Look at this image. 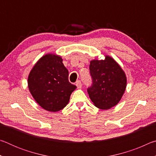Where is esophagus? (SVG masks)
Segmentation results:
<instances>
[{
	"label": "esophagus",
	"mask_w": 156,
	"mask_h": 156,
	"mask_svg": "<svg viewBox=\"0 0 156 156\" xmlns=\"http://www.w3.org/2000/svg\"><path fill=\"white\" fill-rule=\"evenodd\" d=\"M76 87H77L78 89H81L82 86H83V84H82V83H81L80 80H78L77 82H76Z\"/></svg>",
	"instance_id": "34e87169"
}]
</instances>
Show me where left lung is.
Segmentation results:
<instances>
[{
    "label": "left lung",
    "instance_id": "obj_1",
    "mask_svg": "<svg viewBox=\"0 0 156 156\" xmlns=\"http://www.w3.org/2000/svg\"><path fill=\"white\" fill-rule=\"evenodd\" d=\"M89 70L93 83L87 92L95 106L103 110L115 106L126 89L125 72L109 56H105V60H91Z\"/></svg>",
    "mask_w": 156,
    "mask_h": 156
}]
</instances>
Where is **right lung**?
<instances>
[{
  "instance_id": "obj_1",
  "label": "right lung",
  "mask_w": 156,
  "mask_h": 156,
  "mask_svg": "<svg viewBox=\"0 0 156 156\" xmlns=\"http://www.w3.org/2000/svg\"><path fill=\"white\" fill-rule=\"evenodd\" d=\"M28 87L37 103L56 112L67 106L76 86L69 82V72L60 56L47 54L34 66L28 76Z\"/></svg>"
}]
</instances>
